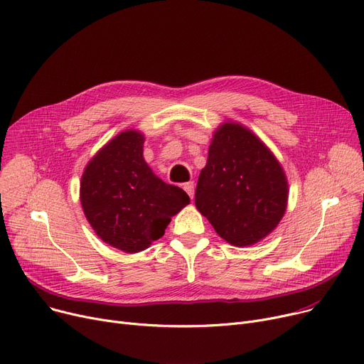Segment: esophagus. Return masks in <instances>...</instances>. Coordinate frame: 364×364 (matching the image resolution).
<instances>
[{"mask_svg": "<svg viewBox=\"0 0 364 364\" xmlns=\"http://www.w3.org/2000/svg\"><path fill=\"white\" fill-rule=\"evenodd\" d=\"M183 188L186 190V193H187V195L190 196V199H193V198H195V183H193V181L184 183Z\"/></svg>", "mask_w": 364, "mask_h": 364, "instance_id": "obj_1", "label": "esophagus"}]
</instances>
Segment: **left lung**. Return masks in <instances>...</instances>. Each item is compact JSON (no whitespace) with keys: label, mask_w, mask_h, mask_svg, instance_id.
<instances>
[{"label":"left lung","mask_w":364,"mask_h":364,"mask_svg":"<svg viewBox=\"0 0 364 364\" xmlns=\"http://www.w3.org/2000/svg\"><path fill=\"white\" fill-rule=\"evenodd\" d=\"M288 183L268 146L238 123L213 133L195 203L227 243L252 246L272 232L287 209Z\"/></svg>","instance_id":"8db88e82"}]
</instances>
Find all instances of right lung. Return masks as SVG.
I'll return each mask as SVG.
<instances>
[{"label": "right lung", "instance_id": "1", "mask_svg": "<svg viewBox=\"0 0 364 364\" xmlns=\"http://www.w3.org/2000/svg\"><path fill=\"white\" fill-rule=\"evenodd\" d=\"M143 143L140 132H121L89 161L80 181L86 220L102 241L126 253L148 249L190 203L183 188L152 173Z\"/></svg>", "mask_w": 364, "mask_h": 364}]
</instances>
